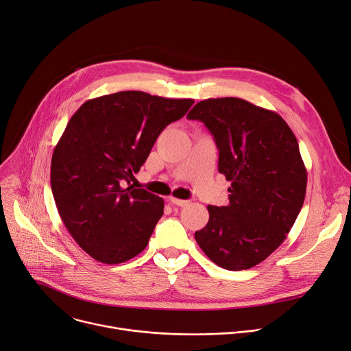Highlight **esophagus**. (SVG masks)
<instances>
[{
    "label": "esophagus",
    "instance_id": "obj_1",
    "mask_svg": "<svg viewBox=\"0 0 351 351\" xmlns=\"http://www.w3.org/2000/svg\"><path fill=\"white\" fill-rule=\"evenodd\" d=\"M169 200H171V204H173V205H176V206H186V205H188V200L178 199V197H173V196H171Z\"/></svg>",
    "mask_w": 351,
    "mask_h": 351
}]
</instances>
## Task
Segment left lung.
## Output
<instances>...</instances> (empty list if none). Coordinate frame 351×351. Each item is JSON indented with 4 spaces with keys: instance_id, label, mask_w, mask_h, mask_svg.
Returning <instances> with one entry per match:
<instances>
[{
    "instance_id": "left-lung-1",
    "label": "left lung",
    "mask_w": 351,
    "mask_h": 351,
    "mask_svg": "<svg viewBox=\"0 0 351 351\" xmlns=\"http://www.w3.org/2000/svg\"><path fill=\"white\" fill-rule=\"evenodd\" d=\"M188 119L206 125L219 172L230 182L229 204L208 206L196 242L220 267L250 269L285 242L303 206L307 171L298 139L279 114L241 98L200 101Z\"/></svg>"
}]
</instances>
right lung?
Segmentation results:
<instances>
[{
    "label": "right lung",
    "mask_w": 351,
    "mask_h": 351,
    "mask_svg": "<svg viewBox=\"0 0 351 351\" xmlns=\"http://www.w3.org/2000/svg\"><path fill=\"white\" fill-rule=\"evenodd\" d=\"M193 102L122 90L88 99L69 119L52 154L51 188L65 228L95 261L123 263L149 242L163 199L131 180Z\"/></svg>",
    "instance_id": "add662e5"
}]
</instances>
